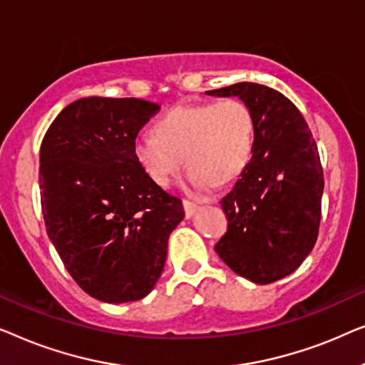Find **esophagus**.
Segmentation results:
<instances>
[{"label": "esophagus", "mask_w": 365, "mask_h": 365, "mask_svg": "<svg viewBox=\"0 0 365 365\" xmlns=\"http://www.w3.org/2000/svg\"><path fill=\"white\" fill-rule=\"evenodd\" d=\"M184 206V212H186V217H192L194 212L197 211V204H194L191 201H182Z\"/></svg>", "instance_id": "34e87169"}]
</instances>
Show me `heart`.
Instances as JSON below:
<instances>
[{"label": "heart", "instance_id": "1", "mask_svg": "<svg viewBox=\"0 0 365 365\" xmlns=\"http://www.w3.org/2000/svg\"><path fill=\"white\" fill-rule=\"evenodd\" d=\"M256 123L246 103L237 98L181 104L156 124V134L134 139V156L148 178L168 187L182 171L184 156L189 186L206 194L216 182L236 179L251 161Z\"/></svg>", "mask_w": 365, "mask_h": 365}]
</instances>
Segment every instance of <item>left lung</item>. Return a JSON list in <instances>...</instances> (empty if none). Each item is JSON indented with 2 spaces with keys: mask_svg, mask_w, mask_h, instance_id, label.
I'll list each match as a JSON object with an SVG mask.
<instances>
[{
  "mask_svg": "<svg viewBox=\"0 0 365 365\" xmlns=\"http://www.w3.org/2000/svg\"><path fill=\"white\" fill-rule=\"evenodd\" d=\"M206 94L237 96L256 123L251 161L221 201L227 232L214 249L249 281H279L317 241L324 176L316 141L299 109L276 89L236 83Z\"/></svg>",
  "mask_w": 365,
  "mask_h": 365,
  "instance_id": "left-lung-1",
  "label": "left lung"
}]
</instances>
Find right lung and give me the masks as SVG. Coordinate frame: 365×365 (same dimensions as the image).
I'll list each match as a JSON object with an SVG mask.
<instances>
[{"label":"right lung","mask_w":365,"mask_h":365,"mask_svg":"<svg viewBox=\"0 0 365 365\" xmlns=\"http://www.w3.org/2000/svg\"><path fill=\"white\" fill-rule=\"evenodd\" d=\"M159 104L81 98L44 134L39 189L48 236L78 282L98 301H139L153 291L168 239L184 219L181 199L154 184L134 156L139 129Z\"/></svg>","instance_id":"right-lung-1"}]
</instances>
